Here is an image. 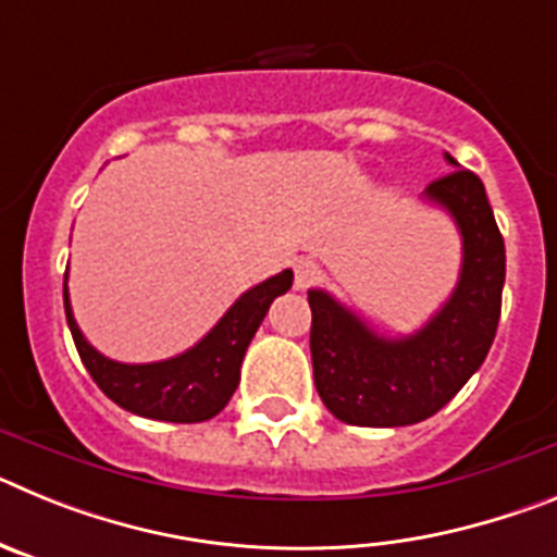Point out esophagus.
I'll use <instances>...</instances> for the list:
<instances>
[{
    "label": "esophagus",
    "mask_w": 557,
    "mask_h": 557,
    "mask_svg": "<svg viewBox=\"0 0 557 557\" xmlns=\"http://www.w3.org/2000/svg\"><path fill=\"white\" fill-rule=\"evenodd\" d=\"M293 270H295V289L312 287V284L321 278V264L314 262V259H309V256L295 259Z\"/></svg>",
    "instance_id": "34e87169"
}]
</instances>
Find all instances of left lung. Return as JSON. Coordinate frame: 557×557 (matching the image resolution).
I'll list each match as a JSON object with an SVG mask.
<instances>
[{"instance_id":"1","label":"left lung","mask_w":557,"mask_h":557,"mask_svg":"<svg viewBox=\"0 0 557 557\" xmlns=\"http://www.w3.org/2000/svg\"><path fill=\"white\" fill-rule=\"evenodd\" d=\"M451 166L457 161L446 156ZM424 198L451 214L462 268L449 301L407 337H382L323 289H309L314 387L334 418L354 426H407L435 416L485 362L505 287V239L485 186L451 170Z\"/></svg>"}]
</instances>
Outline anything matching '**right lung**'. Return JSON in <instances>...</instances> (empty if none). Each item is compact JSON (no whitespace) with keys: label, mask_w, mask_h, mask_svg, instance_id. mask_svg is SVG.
Returning a JSON list of instances; mask_svg holds the SVG:
<instances>
[{"label":"right lung","mask_w":557,"mask_h":557,"mask_svg":"<svg viewBox=\"0 0 557 557\" xmlns=\"http://www.w3.org/2000/svg\"><path fill=\"white\" fill-rule=\"evenodd\" d=\"M293 287V270H282L268 282L256 284L236 298L220 323L200 339L198 346L161 362L125 366L97 351L77 326L69 289L63 284L69 332L75 337L83 366L102 393L127 412L152 421L198 424L218 416L239 385V366L248 351L256 329L262 326L273 298Z\"/></svg>","instance_id":"right-lung-1"}]
</instances>
